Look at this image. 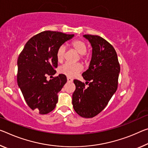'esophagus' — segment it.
<instances>
[{
	"label": "esophagus",
	"mask_w": 148,
	"mask_h": 148,
	"mask_svg": "<svg viewBox=\"0 0 148 148\" xmlns=\"http://www.w3.org/2000/svg\"><path fill=\"white\" fill-rule=\"evenodd\" d=\"M67 81L68 82H73V79H72L71 78H70V77H68Z\"/></svg>",
	"instance_id": "34e87169"
}]
</instances>
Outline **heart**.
Instances as JSON below:
<instances>
[{"label":"heart","mask_w":148,"mask_h":148,"mask_svg":"<svg viewBox=\"0 0 148 148\" xmlns=\"http://www.w3.org/2000/svg\"><path fill=\"white\" fill-rule=\"evenodd\" d=\"M72 47L77 51L80 55V58L84 62H87L89 59V56L86 54L87 45L85 42L82 39H76L72 42ZM66 54V49L64 45L60 46L58 48L56 53V57L58 62H61L64 59ZM83 66L80 63L70 64L65 63L59 69L60 73L64 74L69 77H74L79 72L82 71Z\"/></svg>","instance_id":"obj_1"}]
</instances>
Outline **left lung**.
<instances>
[{"label":"left lung","instance_id":"1","mask_svg":"<svg viewBox=\"0 0 148 148\" xmlns=\"http://www.w3.org/2000/svg\"><path fill=\"white\" fill-rule=\"evenodd\" d=\"M92 47L89 69L82 74L85 84L74 79L72 95L74 111L84 118H92L107 106L118 87L120 64L112 47L101 37L84 35Z\"/></svg>","mask_w":148,"mask_h":148}]
</instances>
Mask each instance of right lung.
Returning a JSON list of instances; mask_svg holds the SVG:
<instances>
[{"label": "right lung", "mask_w": 148, "mask_h": 148, "mask_svg": "<svg viewBox=\"0 0 148 148\" xmlns=\"http://www.w3.org/2000/svg\"><path fill=\"white\" fill-rule=\"evenodd\" d=\"M74 36L58 32H41L27 42L18 57V85L28 106L39 114H47L55 109L57 93L66 83L64 74L49 81L47 77L56 73L58 48Z\"/></svg>", "instance_id": "obj_1"}]
</instances>
